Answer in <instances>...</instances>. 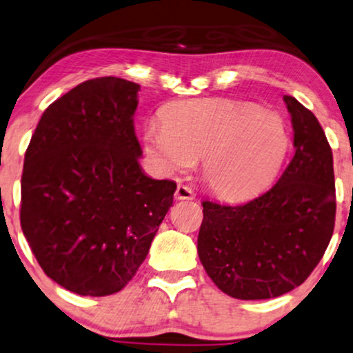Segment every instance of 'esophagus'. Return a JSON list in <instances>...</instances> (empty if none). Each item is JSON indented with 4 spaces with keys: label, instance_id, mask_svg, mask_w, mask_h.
<instances>
[{
    "label": "esophagus",
    "instance_id": "esophagus-1",
    "mask_svg": "<svg viewBox=\"0 0 353 353\" xmlns=\"http://www.w3.org/2000/svg\"><path fill=\"white\" fill-rule=\"evenodd\" d=\"M174 197H176L177 200H194L195 194H194V190L190 189V187H187L184 184H179V185H177Z\"/></svg>",
    "mask_w": 353,
    "mask_h": 353
}]
</instances>
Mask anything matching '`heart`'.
I'll list each match as a JSON object with an SVG mask.
<instances>
[{
  "label": "heart",
  "mask_w": 353,
  "mask_h": 353,
  "mask_svg": "<svg viewBox=\"0 0 353 353\" xmlns=\"http://www.w3.org/2000/svg\"><path fill=\"white\" fill-rule=\"evenodd\" d=\"M143 137L168 174L187 171L202 158L203 184L225 199L243 197L269 181L290 143L280 115L226 99L168 107L164 122H150Z\"/></svg>",
  "instance_id": "heart-1"
}]
</instances>
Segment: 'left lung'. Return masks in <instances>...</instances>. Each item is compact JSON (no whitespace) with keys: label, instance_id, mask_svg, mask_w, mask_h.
Returning <instances> with one entry per match:
<instances>
[{"label":"left lung","instance_id":"obj_1","mask_svg":"<svg viewBox=\"0 0 353 353\" xmlns=\"http://www.w3.org/2000/svg\"><path fill=\"white\" fill-rule=\"evenodd\" d=\"M295 156L279 182L246 203L205 200L200 262L213 283L238 300L292 292L323 259L336 223L332 150L311 110L283 96Z\"/></svg>","mask_w":353,"mask_h":353}]
</instances>
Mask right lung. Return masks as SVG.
Masks as SVG:
<instances>
[{
    "instance_id": "1",
    "label": "right lung",
    "mask_w": 353,
    "mask_h": 353,
    "mask_svg": "<svg viewBox=\"0 0 353 353\" xmlns=\"http://www.w3.org/2000/svg\"><path fill=\"white\" fill-rule=\"evenodd\" d=\"M140 84H78L40 117L26 151L21 228L53 282L83 296L117 293L148 256L176 182L141 171Z\"/></svg>"
}]
</instances>
